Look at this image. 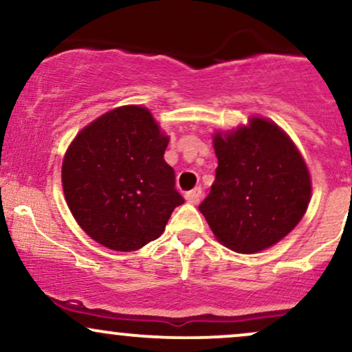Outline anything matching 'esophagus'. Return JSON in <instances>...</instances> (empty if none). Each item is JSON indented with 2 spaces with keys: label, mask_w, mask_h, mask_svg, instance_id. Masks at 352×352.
<instances>
[{
  "label": "esophagus",
  "mask_w": 352,
  "mask_h": 352,
  "mask_svg": "<svg viewBox=\"0 0 352 352\" xmlns=\"http://www.w3.org/2000/svg\"><path fill=\"white\" fill-rule=\"evenodd\" d=\"M185 199H187V201H190V204L197 205L201 199V187H195L193 190H190V192H187V195H185Z\"/></svg>",
  "instance_id": "34e87169"
}]
</instances>
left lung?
I'll return each instance as SVG.
<instances>
[{"label":"left lung","mask_w":352,"mask_h":352,"mask_svg":"<svg viewBox=\"0 0 352 352\" xmlns=\"http://www.w3.org/2000/svg\"><path fill=\"white\" fill-rule=\"evenodd\" d=\"M215 182L200 212L213 235L236 253L273 246L300 223L311 199L308 167L296 145L272 120L217 132Z\"/></svg>","instance_id":"obj_1"}]
</instances>
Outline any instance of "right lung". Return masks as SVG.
Listing matches in <instances>:
<instances>
[{
	"label": "right lung",
	"instance_id": "obj_1",
	"mask_svg": "<svg viewBox=\"0 0 352 352\" xmlns=\"http://www.w3.org/2000/svg\"><path fill=\"white\" fill-rule=\"evenodd\" d=\"M167 145L168 137L140 106L112 109L76 135L63 160V188L92 240L134 252L162 235L184 204L164 160Z\"/></svg>",
	"mask_w": 352,
	"mask_h": 352
}]
</instances>
